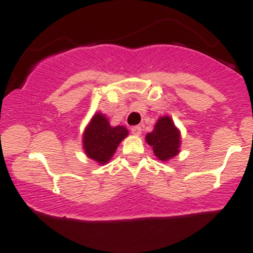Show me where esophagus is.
<instances>
[{
  "label": "esophagus",
  "instance_id": "1",
  "mask_svg": "<svg viewBox=\"0 0 253 253\" xmlns=\"http://www.w3.org/2000/svg\"><path fill=\"white\" fill-rule=\"evenodd\" d=\"M141 131H142V129H141V126H135L131 127V132L134 135H140V134H141Z\"/></svg>",
  "mask_w": 253,
  "mask_h": 253
}]
</instances>
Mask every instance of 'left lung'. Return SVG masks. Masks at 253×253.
Masks as SVG:
<instances>
[{"label": "left lung", "instance_id": "8db88e82", "mask_svg": "<svg viewBox=\"0 0 253 253\" xmlns=\"http://www.w3.org/2000/svg\"><path fill=\"white\" fill-rule=\"evenodd\" d=\"M146 142L152 146L155 156L167 161L179 152L181 134L169 117L165 116L157 121L154 130L146 135Z\"/></svg>", "mask_w": 253, "mask_h": 253}]
</instances>
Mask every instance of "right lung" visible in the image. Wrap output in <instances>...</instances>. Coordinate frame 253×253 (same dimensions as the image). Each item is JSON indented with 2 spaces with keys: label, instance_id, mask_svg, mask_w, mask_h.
Returning <instances> with one entry per match:
<instances>
[{
  "label": "right lung",
  "instance_id": "1",
  "mask_svg": "<svg viewBox=\"0 0 253 253\" xmlns=\"http://www.w3.org/2000/svg\"><path fill=\"white\" fill-rule=\"evenodd\" d=\"M126 127L111 126L106 116L96 113L84 134V149L89 159L106 165L116 152L122 140L127 136Z\"/></svg>",
  "mask_w": 253,
  "mask_h": 253
}]
</instances>
